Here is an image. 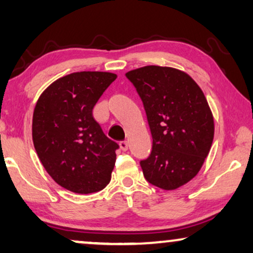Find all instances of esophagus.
Segmentation results:
<instances>
[{
    "instance_id": "esophagus-1",
    "label": "esophagus",
    "mask_w": 253,
    "mask_h": 253,
    "mask_svg": "<svg viewBox=\"0 0 253 253\" xmlns=\"http://www.w3.org/2000/svg\"><path fill=\"white\" fill-rule=\"evenodd\" d=\"M120 147H121V150L122 151H127V141L126 140H122V141H120Z\"/></svg>"
}]
</instances>
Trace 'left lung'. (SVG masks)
<instances>
[{"label":"left lung","instance_id":"1","mask_svg":"<svg viewBox=\"0 0 253 253\" xmlns=\"http://www.w3.org/2000/svg\"><path fill=\"white\" fill-rule=\"evenodd\" d=\"M143 101L152 151L140 160L152 185L174 190L198 174L211 150L214 121L197 83L177 69L147 65L126 74Z\"/></svg>","mask_w":253,"mask_h":253}]
</instances>
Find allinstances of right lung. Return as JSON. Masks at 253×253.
I'll use <instances>...</instances> for the list:
<instances>
[{
  "mask_svg": "<svg viewBox=\"0 0 253 253\" xmlns=\"http://www.w3.org/2000/svg\"><path fill=\"white\" fill-rule=\"evenodd\" d=\"M117 76L82 71L54 82L33 113V144L41 164L69 191L98 192L110 182L119 144L103 133L92 110Z\"/></svg>",
  "mask_w": 253,
  "mask_h": 253,
  "instance_id": "right-lung-1",
  "label": "right lung"
}]
</instances>
